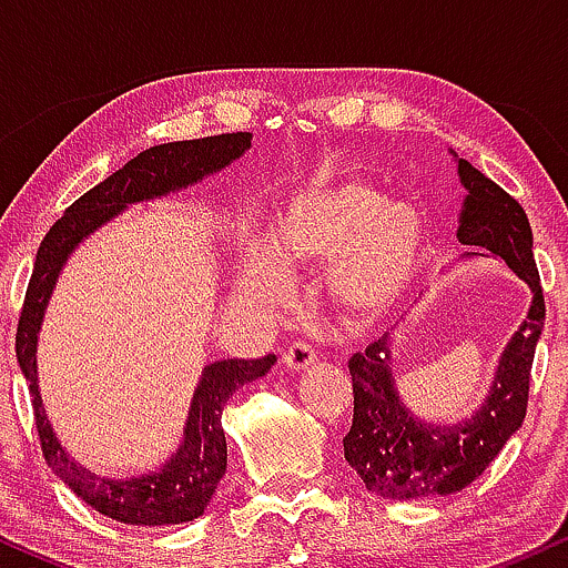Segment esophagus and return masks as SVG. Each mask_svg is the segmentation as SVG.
<instances>
[{
    "label": "esophagus",
    "mask_w": 568,
    "mask_h": 568,
    "mask_svg": "<svg viewBox=\"0 0 568 568\" xmlns=\"http://www.w3.org/2000/svg\"><path fill=\"white\" fill-rule=\"evenodd\" d=\"M315 361H317L315 349H312L306 342H293L291 347L283 352V363H285V366H288V368H293V371L310 368Z\"/></svg>",
    "instance_id": "obj_1"
}]
</instances>
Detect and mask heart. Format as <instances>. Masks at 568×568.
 <instances>
[{
    "label": "heart",
    "instance_id": "1",
    "mask_svg": "<svg viewBox=\"0 0 568 568\" xmlns=\"http://www.w3.org/2000/svg\"><path fill=\"white\" fill-rule=\"evenodd\" d=\"M422 256V221L400 200H382L357 181L321 184L277 207L266 256L253 253L245 291L264 302L288 293L283 272L334 262V293L352 315L374 317L400 302Z\"/></svg>",
    "mask_w": 568,
    "mask_h": 568
}]
</instances>
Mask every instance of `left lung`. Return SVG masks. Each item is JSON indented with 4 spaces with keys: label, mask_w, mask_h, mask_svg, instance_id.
I'll return each mask as SVG.
<instances>
[{
    "label": "left lung",
    "mask_w": 568,
    "mask_h": 568,
    "mask_svg": "<svg viewBox=\"0 0 568 568\" xmlns=\"http://www.w3.org/2000/svg\"><path fill=\"white\" fill-rule=\"evenodd\" d=\"M459 179L467 189L456 232L459 243L486 247L505 258L515 275L529 283L534 302L526 323L501 355L484 408L465 425L429 427L408 414L389 374L387 334L368 344L366 352L352 355L355 414L344 435V456L368 491L387 499L446 497L470 486L524 425L529 406L534 349L545 325V296L534 262L529 219L518 200L467 160H459Z\"/></svg>",
    "instance_id": "8db88e82"
}]
</instances>
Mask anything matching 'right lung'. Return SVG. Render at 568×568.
Masks as SVG:
<instances>
[{
  "instance_id": "right-lung-1",
  "label": "right lung",
  "mask_w": 568,
  "mask_h": 568,
  "mask_svg": "<svg viewBox=\"0 0 568 568\" xmlns=\"http://www.w3.org/2000/svg\"><path fill=\"white\" fill-rule=\"evenodd\" d=\"M251 146V133H221L194 141H173L146 149L139 158L109 175L106 181L71 202L61 219L44 234L37 251L34 272L26 288L23 310L18 317L16 355L29 382L31 406L39 433L42 456L53 470L71 486L77 497L95 507L106 518L130 526H171L186 524L205 513L226 470V438L221 427V410L230 395L243 384L258 379L275 366V355L258 361H219L202 374L194 393L192 410L184 429V443L160 473L133 480L95 478L74 459H69L55 440L42 397L37 389V334L42 325L44 306L53 293L55 277L67 264L69 253L90 232L106 224L130 202L162 197L173 189L197 184L202 175L216 173L237 160Z\"/></svg>"
}]
</instances>
